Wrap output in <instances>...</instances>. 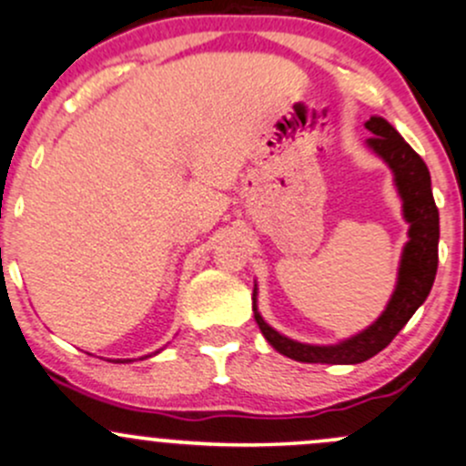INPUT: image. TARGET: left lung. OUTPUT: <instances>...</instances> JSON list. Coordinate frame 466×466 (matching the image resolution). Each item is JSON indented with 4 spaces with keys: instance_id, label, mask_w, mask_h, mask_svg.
<instances>
[{
    "instance_id": "1",
    "label": "left lung",
    "mask_w": 466,
    "mask_h": 466,
    "mask_svg": "<svg viewBox=\"0 0 466 466\" xmlns=\"http://www.w3.org/2000/svg\"><path fill=\"white\" fill-rule=\"evenodd\" d=\"M364 127L373 133L367 139L369 148L378 153L393 171L395 187L402 198V213L409 222V242L404 244L400 259L398 284L389 299L387 309L378 319L362 333L344 339L331 347H315V344L295 342L284 338L264 322L258 313L253 289V313L259 331L268 344L287 358L309 364H360L373 358L375 353L389 347V342L402 331L404 324L418 311L420 304L427 299L438 271V239H440V215L431 191V175L427 164L409 147L391 124L384 117H371Z\"/></svg>"
}]
</instances>
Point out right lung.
Masks as SVG:
<instances>
[{"label": "right lung", "mask_w": 466, "mask_h": 466, "mask_svg": "<svg viewBox=\"0 0 466 466\" xmlns=\"http://www.w3.org/2000/svg\"><path fill=\"white\" fill-rule=\"evenodd\" d=\"M117 362H131V360H117Z\"/></svg>", "instance_id": "obj_1"}]
</instances>
